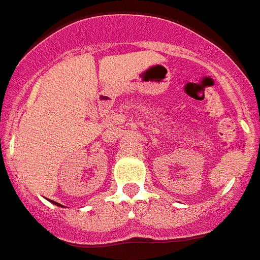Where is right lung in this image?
<instances>
[{"mask_svg": "<svg viewBox=\"0 0 260 260\" xmlns=\"http://www.w3.org/2000/svg\"><path fill=\"white\" fill-rule=\"evenodd\" d=\"M52 203H53V204H56V206H60V207H62V206H61V204H58V203H56V202H52Z\"/></svg>", "mask_w": 260, "mask_h": 260, "instance_id": "1", "label": "right lung"}]
</instances>
